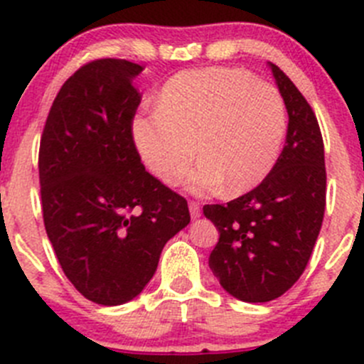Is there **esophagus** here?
I'll list each match as a JSON object with an SVG mask.
<instances>
[{"instance_id": "esophagus-1", "label": "esophagus", "mask_w": 364, "mask_h": 364, "mask_svg": "<svg viewBox=\"0 0 364 364\" xmlns=\"http://www.w3.org/2000/svg\"><path fill=\"white\" fill-rule=\"evenodd\" d=\"M189 213H191L193 220H196V218L202 216V209H200V203L189 202Z\"/></svg>"}]
</instances>
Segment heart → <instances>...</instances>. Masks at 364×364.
<instances>
[{
    "label": "heart",
    "mask_w": 364,
    "mask_h": 364,
    "mask_svg": "<svg viewBox=\"0 0 364 364\" xmlns=\"http://www.w3.org/2000/svg\"><path fill=\"white\" fill-rule=\"evenodd\" d=\"M288 127L279 89L245 69L209 68L169 78L155 112L137 116L132 137L151 175L175 184L198 154L186 188L230 196L257 188L279 159Z\"/></svg>",
    "instance_id": "obj_1"
}]
</instances>
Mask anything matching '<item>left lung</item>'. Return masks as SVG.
Segmentation results:
<instances>
[{
	"instance_id": "1",
	"label": "left lung",
	"mask_w": 364,
	"mask_h": 364,
	"mask_svg": "<svg viewBox=\"0 0 364 364\" xmlns=\"http://www.w3.org/2000/svg\"><path fill=\"white\" fill-rule=\"evenodd\" d=\"M289 123L286 146L269 175L247 195L203 214L220 232L209 266L234 299H279L300 279L325 210L323 139L313 109L286 73L268 62Z\"/></svg>"
}]
</instances>
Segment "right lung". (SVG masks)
Segmentation results:
<instances>
[{"mask_svg": "<svg viewBox=\"0 0 364 364\" xmlns=\"http://www.w3.org/2000/svg\"><path fill=\"white\" fill-rule=\"evenodd\" d=\"M143 65L85 64L58 91L39 150L43 218L65 277L85 299L121 306L191 221L188 202L144 169L132 137Z\"/></svg>", "mask_w": 364, "mask_h": 364, "instance_id": "add662e5", "label": "right lung"}]
</instances>
